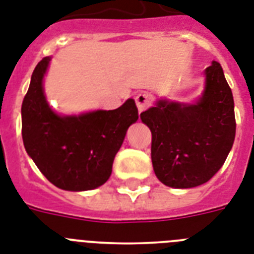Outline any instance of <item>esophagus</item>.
I'll return each instance as SVG.
<instances>
[{"instance_id":"1","label":"esophagus","mask_w":254,"mask_h":254,"mask_svg":"<svg viewBox=\"0 0 254 254\" xmlns=\"http://www.w3.org/2000/svg\"><path fill=\"white\" fill-rule=\"evenodd\" d=\"M135 104H137V108L139 112H143L146 108L151 106V96L148 94H145V92H142V94H138L135 96Z\"/></svg>"}]
</instances>
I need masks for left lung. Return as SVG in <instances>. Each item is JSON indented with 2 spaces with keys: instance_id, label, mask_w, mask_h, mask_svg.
Here are the masks:
<instances>
[{
  "instance_id": "8db88e82",
  "label": "left lung",
  "mask_w": 254,
  "mask_h": 254,
  "mask_svg": "<svg viewBox=\"0 0 254 254\" xmlns=\"http://www.w3.org/2000/svg\"><path fill=\"white\" fill-rule=\"evenodd\" d=\"M203 75V91L194 102L158 99L141 113L151 130L154 172L167 187L188 189L207 183L234 145V96L223 69L213 61Z\"/></svg>"
}]
</instances>
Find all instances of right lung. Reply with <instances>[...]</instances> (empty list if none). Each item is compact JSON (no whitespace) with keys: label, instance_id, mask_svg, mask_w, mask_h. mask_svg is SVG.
Returning <instances> with one entry per match:
<instances>
[{"label":"right lung","instance_id":"add662e5","mask_svg":"<svg viewBox=\"0 0 254 254\" xmlns=\"http://www.w3.org/2000/svg\"><path fill=\"white\" fill-rule=\"evenodd\" d=\"M52 57L35 67L22 104V138L27 154L53 185L70 191L102 187L112 174L117 151L138 109L133 99L112 111L78 115L56 112L47 100L44 77Z\"/></svg>","mask_w":254,"mask_h":254}]
</instances>
